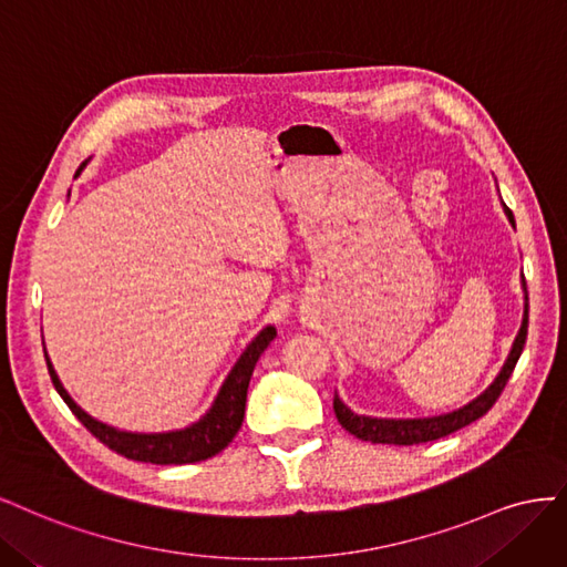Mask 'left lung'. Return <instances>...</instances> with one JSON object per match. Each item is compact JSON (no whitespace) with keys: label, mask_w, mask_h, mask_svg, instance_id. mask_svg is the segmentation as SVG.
<instances>
[{"label":"left lung","mask_w":567,"mask_h":567,"mask_svg":"<svg viewBox=\"0 0 567 567\" xmlns=\"http://www.w3.org/2000/svg\"><path fill=\"white\" fill-rule=\"evenodd\" d=\"M504 212L508 216V221L514 224V214L504 205ZM523 280V295H525V308H523V322L520 330L514 339V346H511L508 358L502 364L499 374L495 377V381L478 395L473 398L468 405L447 412V414H437V416H426V419H377V416H364V414H355L349 405H343V400L339 395H334V414L339 419V424L353 433L360 441L368 443H383V445H419V443H429V441H437V437H445L454 431H460L464 426H468L471 422L481 419L492 405L497 403L499 393L504 391L506 381L514 372L516 362L523 353L525 346V337H527V287H525V278Z\"/></svg>","instance_id":"8db88e82"}]
</instances>
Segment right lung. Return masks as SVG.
Segmentation results:
<instances>
[{"label": "right lung", "instance_id": "add662e5", "mask_svg": "<svg viewBox=\"0 0 567 567\" xmlns=\"http://www.w3.org/2000/svg\"><path fill=\"white\" fill-rule=\"evenodd\" d=\"M84 167H86V162L80 164L78 174ZM276 334L278 332L272 324L264 327V330L251 339L245 353L233 364L230 374L226 377L224 386L218 389L207 414L199 416L195 424H190L186 429L167 431V433H130V431H120V429L107 426V424L99 422V419L89 416L63 389V383H61L56 370H53L47 351H44V358H47V368H49L53 386H56L59 395L65 400V405L86 426V431H91V435H96L103 445H107L113 452L126 456V460H134V462L195 464V462H205V460H209V456L228 447L235 433L240 431L243 419H245V403H247V389H249L251 372H254V368H257V360L261 358V353L268 349V343L276 339Z\"/></svg>", "mask_w": 567, "mask_h": 567}]
</instances>
